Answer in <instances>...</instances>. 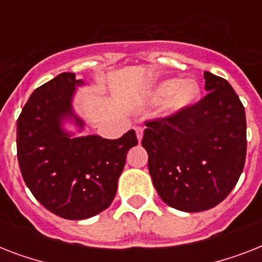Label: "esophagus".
<instances>
[{
	"instance_id": "1",
	"label": "esophagus",
	"mask_w": 262,
	"mask_h": 262,
	"mask_svg": "<svg viewBox=\"0 0 262 262\" xmlns=\"http://www.w3.org/2000/svg\"><path fill=\"white\" fill-rule=\"evenodd\" d=\"M135 130H136V135H137V139H139V141H141V139H143L144 129L141 126H136Z\"/></svg>"
}]
</instances>
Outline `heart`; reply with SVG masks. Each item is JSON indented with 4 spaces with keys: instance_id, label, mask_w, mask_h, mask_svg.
<instances>
[{
    "instance_id": "1",
    "label": "heart",
    "mask_w": 262,
    "mask_h": 262,
    "mask_svg": "<svg viewBox=\"0 0 262 262\" xmlns=\"http://www.w3.org/2000/svg\"><path fill=\"white\" fill-rule=\"evenodd\" d=\"M200 90L197 84L193 81H181L178 80H166L160 83L152 92L154 100H166V111L167 113H177L185 107H189L199 98Z\"/></svg>"
}]
</instances>
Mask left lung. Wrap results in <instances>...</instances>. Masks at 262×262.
Here are the masks:
<instances>
[{
  "label": "left lung",
  "mask_w": 262,
  "mask_h": 262,
  "mask_svg": "<svg viewBox=\"0 0 262 262\" xmlns=\"http://www.w3.org/2000/svg\"><path fill=\"white\" fill-rule=\"evenodd\" d=\"M208 94L163 118L145 121L143 145L158 194L170 207L201 212L222 203L246 159L245 107L227 80L204 72Z\"/></svg>",
  "instance_id": "8db88e82"
}]
</instances>
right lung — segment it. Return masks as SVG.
Returning <instances> with one entry per match:
<instances>
[{
	"label": "right lung",
	"mask_w": 262,
	"mask_h": 262,
	"mask_svg": "<svg viewBox=\"0 0 262 262\" xmlns=\"http://www.w3.org/2000/svg\"><path fill=\"white\" fill-rule=\"evenodd\" d=\"M81 80L61 73L32 92L17 119V160L23 179L43 207L63 219L81 220L110 207L135 130L117 140L73 137L61 122L73 117L72 96Z\"/></svg>",
	"instance_id": "1"
}]
</instances>
